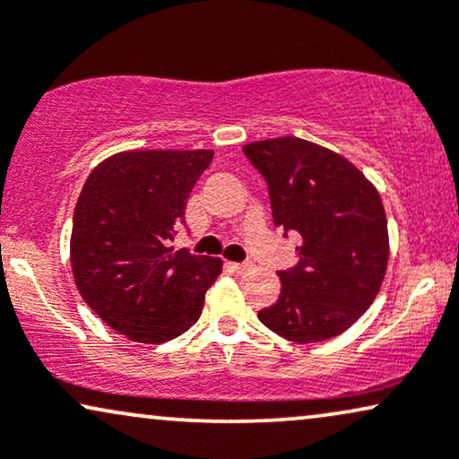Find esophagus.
<instances>
[{
    "mask_svg": "<svg viewBox=\"0 0 459 459\" xmlns=\"http://www.w3.org/2000/svg\"><path fill=\"white\" fill-rule=\"evenodd\" d=\"M236 273H244L251 270V264H228Z\"/></svg>",
    "mask_w": 459,
    "mask_h": 459,
    "instance_id": "1",
    "label": "esophagus"
}]
</instances>
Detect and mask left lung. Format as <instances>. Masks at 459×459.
<instances>
[{"label":"left lung","mask_w":459,"mask_h":459,"mask_svg":"<svg viewBox=\"0 0 459 459\" xmlns=\"http://www.w3.org/2000/svg\"><path fill=\"white\" fill-rule=\"evenodd\" d=\"M242 152L265 177L273 223L301 236L299 264L278 272L281 297L259 320L295 343L342 335L371 306L388 270L377 187L342 153L297 136L247 143Z\"/></svg>","instance_id":"obj_1"}]
</instances>
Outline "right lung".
I'll use <instances>...</instances> for the list:
<instances>
[{
  "label": "right lung",
  "mask_w": 459,
  "mask_h": 459,
  "mask_svg": "<svg viewBox=\"0 0 459 459\" xmlns=\"http://www.w3.org/2000/svg\"><path fill=\"white\" fill-rule=\"evenodd\" d=\"M212 150H133L86 178L71 230V270L82 299L136 343H164L195 325L223 261L175 251L194 183Z\"/></svg>",
  "instance_id": "add662e5"
}]
</instances>
